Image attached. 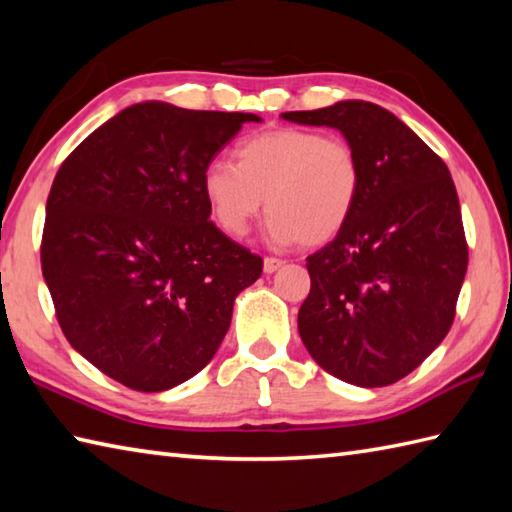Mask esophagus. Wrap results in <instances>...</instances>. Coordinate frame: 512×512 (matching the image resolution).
<instances>
[{
  "label": "esophagus",
  "instance_id": "34e87169",
  "mask_svg": "<svg viewBox=\"0 0 512 512\" xmlns=\"http://www.w3.org/2000/svg\"><path fill=\"white\" fill-rule=\"evenodd\" d=\"M284 266V262L282 259H277V257H264V273H275V270H279Z\"/></svg>",
  "mask_w": 512,
  "mask_h": 512
}]
</instances>
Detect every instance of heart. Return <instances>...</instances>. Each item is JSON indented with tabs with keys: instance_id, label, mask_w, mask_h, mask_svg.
Here are the masks:
<instances>
[{
	"instance_id": "heart-1",
	"label": "heart",
	"mask_w": 512,
	"mask_h": 512,
	"mask_svg": "<svg viewBox=\"0 0 512 512\" xmlns=\"http://www.w3.org/2000/svg\"><path fill=\"white\" fill-rule=\"evenodd\" d=\"M237 166L210 159L202 190L217 226L242 239L264 208L279 244L322 246L353 217L362 193V162L346 137L306 128H273L235 148Z\"/></svg>"
}]
</instances>
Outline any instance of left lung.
<instances>
[{
  "label": "left lung",
  "mask_w": 512,
  "mask_h": 512,
  "mask_svg": "<svg viewBox=\"0 0 512 512\" xmlns=\"http://www.w3.org/2000/svg\"><path fill=\"white\" fill-rule=\"evenodd\" d=\"M288 122L337 128L362 162V193L333 242L306 259L299 335L342 382L395 384L442 344L455 319L468 244L448 166L386 108L348 99L290 110Z\"/></svg>",
  "instance_id": "left-lung-1"
}]
</instances>
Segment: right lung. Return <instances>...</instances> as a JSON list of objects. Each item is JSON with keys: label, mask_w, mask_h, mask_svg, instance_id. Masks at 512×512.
<instances>
[{"label": "right lung", "mask_w": 512, "mask_h": 512, "mask_svg": "<svg viewBox=\"0 0 512 512\" xmlns=\"http://www.w3.org/2000/svg\"><path fill=\"white\" fill-rule=\"evenodd\" d=\"M250 113L124 108L59 166L42 273L62 333L115 382L159 393L202 370L262 257L210 222L202 170Z\"/></svg>", "instance_id": "right-lung-1"}]
</instances>
